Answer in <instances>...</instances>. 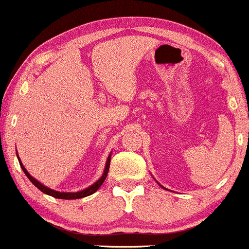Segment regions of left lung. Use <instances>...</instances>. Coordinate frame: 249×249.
<instances>
[{
    "mask_svg": "<svg viewBox=\"0 0 249 249\" xmlns=\"http://www.w3.org/2000/svg\"><path fill=\"white\" fill-rule=\"evenodd\" d=\"M154 179H155V178H154ZM155 181H157V179H155ZM157 182H158V181H157ZM158 184H160V183H159V182H158ZM160 185H161V184H160ZM161 187H162V185H161ZM162 188H163V189H166V188H164V187H162Z\"/></svg>",
    "mask_w": 249,
    "mask_h": 249,
    "instance_id": "left-lung-1",
    "label": "left lung"
}]
</instances>
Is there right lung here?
<instances>
[{
  "instance_id": "add662e5",
  "label": "right lung",
  "mask_w": 249,
  "mask_h": 249,
  "mask_svg": "<svg viewBox=\"0 0 249 249\" xmlns=\"http://www.w3.org/2000/svg\"><path fill=\"white\" fill-rule=\"evenodd\" d=\"M16 154H17V159H18V161H19L20 168L23 169L24 174H25V175L28 176V178L30 179V181H31L32 183H34L36 187L38 188L39 190L43 191L44 194L49 195V196L54 197V198H59V199H79V198H83V197L90 196V195L96 193V191L98 190V188H100L101 185L103 184L104 179L107 178V172H109V168H110V160H111V154H109V157H107V163H106V167H104L103 174H102L101 178H98L97 181L95 182V183H92L90 187L86 188V189H83V190L75 191V193H64V191H56V190L51 189V188L46 187V185H44L43 183H40V182H39L38 179H36L34 176L30 175V173L25 169V167L23 166L22 161H20V159L18 157V153H17V149H16Z\"/></svg>"
}]
</instances>
